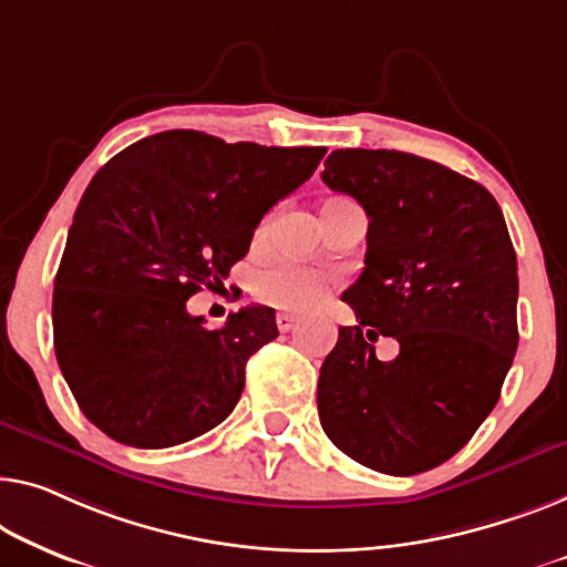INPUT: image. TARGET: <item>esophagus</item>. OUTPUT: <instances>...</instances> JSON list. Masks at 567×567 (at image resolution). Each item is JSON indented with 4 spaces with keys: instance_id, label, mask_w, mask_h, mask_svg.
Returning a JSON list of instances; mask_svg holds the SVG:
<instances>
[{
    "instance_id": "34e87169",
    "label": "esophagus",
    "mask_w": 567,
    "mask_h": 567,
    "mask_svg": "<svg viewBox=\"0 0 567 567\" xmlns=\"http://www.w3.org/2000/svg\"><path fill=\"white\" fill-rule=\"evenodd\" d=\"M295 326H298V318L290 316V312H277V328H280L282 333H290Z\"/></svg>"
}]
</instances>
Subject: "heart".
<instances>
[{"instance_id":"heart-1","label":"heart","mask_w":567,"mask_h":567,"mask_svg":"<svg viewBox=\"0 0 567 567\" xmlns=\"http://www.w3.org/2000/svg\"><path fill=\"white\" fill-rule=\"evenodd\" d=\"M257 292L261 300H267L275 308L308 312L326 300L328 280L316 269L280 265L259 275Z\"/></svg>"}]
</instances>
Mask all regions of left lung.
I'll use <instances>...</instances> for the list:
<instances>
[{"label": "left lung", "mask_w": 567, "mask_h": 567, "mask_svg": "<svg viewBox=\"0 0 567 567\" xmlns=\"http://www.w3.org/2000/svg\"><path fill=\"white\" fill-rule=\"evenodd\" d=\"M369 216L367 259L341 295L318 379V415L361 466L412 476L441 466L488 417L517 353V255L484 185L396 150H336L320 173ZM379 334L401 353L375 359Z\"/></svg>", "instance_id": "8db88e82"}]
</instances>
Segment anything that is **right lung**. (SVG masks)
<instances>
[{"label":"right lung","instance_id":"right-lung-1","mask_svg":"<svg viewBox=\"0 0 567 567\" xmlns=\"http://www.w3.org/2000/svg\"><path fill=\"white\" fill-rule=\"evenodd\" d=\"M323 155L171 130L94 175L55 275L53 338L58 367L101 433L171 447L231 415L249 357L280 336L275 310L244 308L210 331L185 302L224 285L261 216Z\"/></svg>","mask_w":567,"mask_h":567}]
</instances>
